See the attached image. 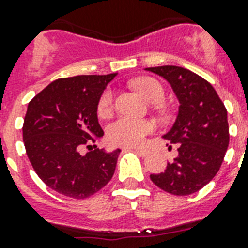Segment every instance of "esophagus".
<instances>
[{"mask_svg": "<svg viewBox=\"0 0 248 248\" xmlns=\"http://www.w3.org/2000/svg\"><path fill=\"white\" fill-rule=\"evenodd\" d=\"M132 151L134 152H136V153H138V155H147V149H144V148H131Z\"/></svg>", "mask_w": 248, "mask_h": 248, "instance_id": "obj_1", "label": "esophagus"}]
</instances>
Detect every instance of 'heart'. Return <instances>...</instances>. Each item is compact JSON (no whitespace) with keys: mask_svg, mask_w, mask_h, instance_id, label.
<instances>
[{"mask_svg":"<svg viewBox=\"0 0 248 248\" xmlns=\"http://www.w3.org/2000/svg\"><path fill=\"white\" fill-rule=\"evenodd\" d=\"M135 87L141 96L152 104H161L165 99V90L162 85L149 77H144L134 81ZM113 91L107 89L101 93L97 103V113L103 117L109 116L113 110ZM155 130V124L151 121L134 120L128 117H121L118 120L109 124L108 139L110 143L122 147H134L139 145L145 136L149 135Z\"/></svg>","mask_w":248,"mask_h":248,"instance_id":"1","label":"heart"}]
</instances>
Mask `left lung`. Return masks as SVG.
<instances>
[{
	"mask_svg": "<svg viewBox=\"0 0 248 248\" xmlns=\"http://www.w3.org/2000/svg\"><path fill=\"white\" fill-rule=\"evenodd\" d=\"M171 85L179 100L172 127L163 135L177 144L176 158L163 172L152 173L158 188L175 196L198 192L214 179L229 145L227 109L211 83L176 65L145 68Z\"/></svg>",
	"mask_w": 248,
	"mask_h": 248,
	"instance_id": "left-lung-1",
	"label": "left lung"
}]
</instances>
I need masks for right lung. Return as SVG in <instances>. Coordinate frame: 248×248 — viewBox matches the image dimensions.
I'll return each mask as SVG.
<instances>
[{"mask_svg": "<svg viewBox=\"0 0 248 248\" xmlns=\"http://www.w3.org/2000/svg\"><path fill=\"white\" fill-rule=\"evenodd\" d=\"M117 73L60 78L29 101L23 124L25 151L40 179L55 192L86 198L108 184L121 149L79 148L104 135L97 103Z\"/></svg>", "mask_w": 248, "mask_h": 248, "instance_id": "1", "label": "right lung"}]
</instances>
